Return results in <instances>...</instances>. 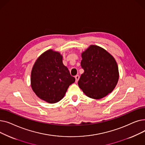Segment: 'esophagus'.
I'll return each instance as SVG.
<instances>
[{
    "mask_svg": "<svg viewBox=\"0 0 145 145\" xmlns=\"http://www.w3.org/2000/svg\"><path fill=\"white\" fill-rule=\"evenodd\" d=\"M75 79H76V82H78V80H79V75H76L75 76Z\"/></svg>",
    "mask_w": 145,
    "mask_h": 145,
    "instance_id": "esophagus-1",
    "label": "esophagus"
}]
</instances>
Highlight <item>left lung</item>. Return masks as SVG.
Here are the masks:
<instances>
[{
	"instance_id": "obj_1",
	"label": "left lung",
	"mask_w": 145,
	"mask_h": 145,
	"mask_svg": "<svg viewBox=\"0 0 145 145\" xmlns=\"http://www.w3.org/2000/svg\"><path fill=\"white\" fill-rule=\"evenodd\" d=\"M81 74L78 85L89 97L100 99L111 93L118 82V66L113 56L103 48L90 45L82 53Z\"/></svg>"
}]
</instances>
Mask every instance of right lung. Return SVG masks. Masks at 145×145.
Instances as JSON below:
<instances>
[{"instance_id": "obj_1", "label": "right lung", "mask_w": 145, "mask_h": 145, "mask_svg": "<svg viewBox=\"0 0 145 145\" xmlns=\"http://www.w3.org/2000/svg\"><path fill=\"white\" fill-rule=\"evenodd\" d=\"M58 52L48 50L37 59L31 72L30 84L36 96L49 103H55L63 98L75 78L62 62Z\"/></svg>"}]
</instances>
